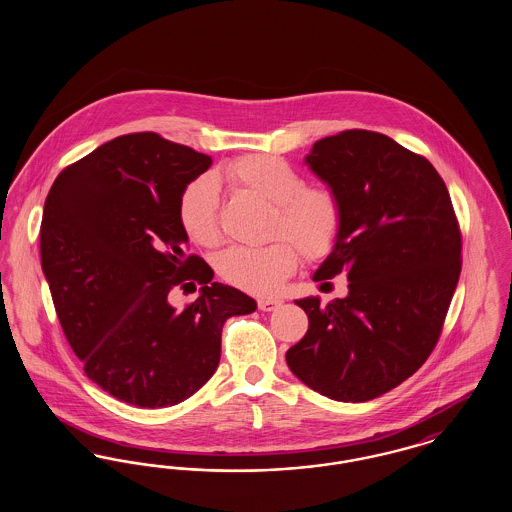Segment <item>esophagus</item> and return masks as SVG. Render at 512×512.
I'll use <instances>...</instances> for the list:
<instances>
[{
  "label": "esophagus",
  "instance_id": "34e87169",
  "mask_svg": "<svg viewBox=\"0 0 512 512\" xmlns=\"http://www.w3.org/2000/svg\"><path fill=\"white\" fill-rule=\"evenodd\" d=\"M257 305H259L261 311L270 313V311H276V309L282 305V301H280V299H272V297H263V299L257 301Z\"/></svg>",
  "mask_w": 512,
  "mask_h": 512
}]
</instances>
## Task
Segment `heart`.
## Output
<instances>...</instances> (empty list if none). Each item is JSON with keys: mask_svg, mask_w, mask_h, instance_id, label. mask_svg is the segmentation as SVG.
<instances>
[{"mask_svg": "<svg viewBox=\"0 0 512 512\" xmlns=\"http://www.w3.org/2000/svg\"><path fill=\"white\" fill-rule=\"evenodd\" d=\"M215 177L272 203L270 236L292 241L305 259H320L332 251L340 236V199L328 188L303 186L301 174L288 161L263 153L245 155ZM217 211L219 184L213 176L195 178L180 195L178 220L197 244H217ZM287 243L276 240L263 247H230L220 253L217 270L240 290L272 295L297 268V251Z\"/></svg>", "mask_w": 512, "mask_h": 512, "instance_id": "1", "label": "heart"}]
</instances>
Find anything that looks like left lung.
I'll return each instance as SVG.
<instances>
[{"label":"left lung","instance_id":"8db88e82","mask_svg":"<svg viewBox=\"0 0 512 512\" xmlns=\"http://www.w3.org/2000/svg\"><path fill=\"white\" fill-rule=\"evenodd\" d=\"M305 163L341 203L340 236L313 280L343 274L349 293L326 307L295 299L309 330L286 363L320 395L363 403L436 347L461 274V230L432 163L390 136L345 130L318 140Z\"/></svg>","mask_w":512,"mask_h":512}]
</instances>
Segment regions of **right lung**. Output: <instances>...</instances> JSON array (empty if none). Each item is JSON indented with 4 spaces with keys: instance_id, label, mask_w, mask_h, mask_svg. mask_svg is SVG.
Instances as JSON below:
<instances>
[{
    "instance_id": "add662e5",
    "label": "right lung",
    "mask_w": 512,
    "mask_h": 512,
    "mask_svg": "<svg viewBox=\"0 0 512 512\" xmlns=\"http://www.w3.org/2000/svg\"><path fill=\"white\" fill-rule=\"evenodd\" d=\"M213 159L155 132L119 136L61 172L44 203L42 270L86 376L142 409L171 407L215 374L222 326L255 299L186 257L178 201ZM202 284L184 310L174 287Z\"/></svg>"
}]
</instances>
